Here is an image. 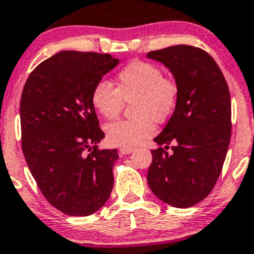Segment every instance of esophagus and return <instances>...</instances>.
Masks as SVG:
<instances>
[{"instance_id": "1", "label": "esophagus", "mask_w": 254, "mask_h": 254, "mask_svg": "<svg viewBox=\"0 0 254 254\" xmlns=\"http://www.w3.org/2000/svg\"><path fill=\"white\" fill-rule=\"evenodd\" d=\"M133 151H134V149L129 148V147H121V148H120V153L121 154H130Z\"/></svg>"}]
</instances>
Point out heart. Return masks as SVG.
Segmentation results:
<instances>
[{"instance_id":"b5f03b06","label":"heart","mask_w":254,"mask_h":254,"mask_svg":"<svg viewBox=\"0 0 254 254\" xmlns=\"http://www.w3.org/2000/svg\"><path fill=\"white\" fill-rule=\"evenodd\" d=\"M179 89L173 79L165 78L153 64L134 61L118 75V88L100 80L92 90V105L106 119L120 114L124 100L134 101L136 118L115 121L106 127V136L118 147H136L154 134V121L162 123L173 114Z\"/></svg>"}]
</instances>
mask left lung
Instances as JSON below:
<instances>
[{
  "instance_id": "obj_1",
  "label": "left lung",
  "mask_w": 254,
  "mask_h": 254,
  "mask_svg": "<svg viewBox=\"0 0 254 254\" xmlns=\"http://www.w3.org/2000/svg\"><path fill=\"white\" fill-rule=\"evenodd\" d=\"M173 74L178 103L164 130L154 138L147 174L158 199L188 208L211 193L221 174L231 136V101L219 65L207 52L191 46H171L147 54ZM175 141L173 151L168 144Z\"/></svg>"
}]
</instances>
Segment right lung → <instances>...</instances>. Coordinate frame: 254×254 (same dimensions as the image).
Listing matches in <instances>:
<instances>
[{"instance_id": "1", "label": "right lung", "mask_w": 254, "mask_h": 254, "mask_svg": "<svg viewBox=\"0 0 254 254\" xmlns=\"http://www.w3.org/2000/svg\"><path fill=\"white\" fill-rule=\"evenodd\" d=\"M120 60L109 54L61 51L29 75L20 101L21 147L42 194L69 216H89L107 202L118 149H97L92 90Z\"/></svg>"}]
</instances>
